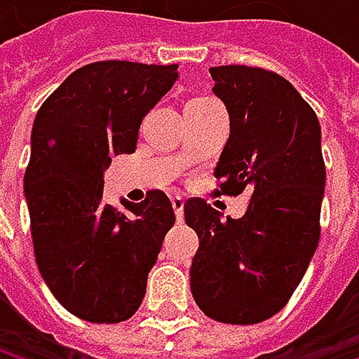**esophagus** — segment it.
<instances>
[{"label":"esophagus","instance_id":"esophagus-1","mask_svg":"<svg viewBox=\"0 0 359 359\" xmlns=\"http://www.w3.org/2000/svg\"><path fill=\"white\" fill-rule=\"evenodd\" d=\"M172 210H175V214H177V220L182 222V210H184V199L180 197V195H175L172 199Z\"/></svg>","mask_w":359,"mask_h":359}]
</instances>
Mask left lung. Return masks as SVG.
<instances>
[{
    "instance_id": "left-lung-1",
    "label": "left lung",
    "mask_w": 359,
    "mask_h": 359,
    "mask_svg": "<svg viewBox=\"0 0 359 359\" xmlns=\"http://www.w3.org/2000/svg\"><path fill=\"white\" fill-rule=\"evenodd\" d=\"M210 74L231 120L214 177L222 195L250 189L251 201L239 220H224L203 199L184 203V222L199 237L191 293L212 320L257 324L287 306L318 248L323 133L287 79L250 66Z\"/></svg>"
}]
</instances>
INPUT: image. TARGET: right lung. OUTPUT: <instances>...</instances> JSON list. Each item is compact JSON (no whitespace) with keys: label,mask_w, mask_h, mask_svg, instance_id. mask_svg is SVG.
<instances>
[{"label":"right lung","mask_w":359,"mask_h":359,"mask_svg":"<svg viewBox=\"0 0 359 359\" xmlns=\"http://www.w3.org/2000/svg\"><path fill=\"white\" fill-rule=\"evenodd\" d=\"M179 79V64L108 60L74 70L39 108L31 133L25 197L39 272L70 314L87 323L130 318L166 233L170 199L104 203V172L133 154L143 116Z\"/></svg>","instance_id":"right-lung-1"}]
</instances>
